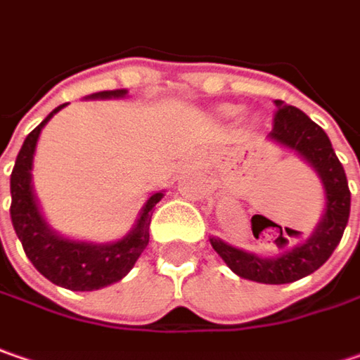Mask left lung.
<instances>
[{"mask_svg": "<svg viewBox=\"0 0 360 360\" xmlns=\"http://www.w3.org/2000/svg\"><path fill=\"white\" fill-rule=\"evenodd\" d=\"M278 106L274 129L268 139L284 149L294 150L302 161L310 165L322 183L324 210L314 231L300 243L288 248L278 256H259L211 236L213 250L221 256L231 272L240 278L259 284H290L316 272L333 256L342 238L351 213V191L345 169L330 145V139L321 127L306 117L296 106L274 101ZM282 227H280V238Z\"/></svg>", "mask_w": 360, "mask_h": 360, "instance_id": "1", "label": "left lung"}]
</instances>
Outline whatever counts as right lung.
Returning <instances> with one entry per match:
<instances>
[{
  "label": "right lung",
  "mask_w": 360,
  "mask_h": 360,
  "mask_svg": "<svg viewBox=\"0 0 360 360\" xmlns=\"http://www.w3.org/2000/svg\"><path fill=\"white\" fill-rule=\"evenodd\" d=\"M127 92L129 90L124 88L102 90L86 98L88 101L124 98ZM66 104H60L58 108H54L25 136L9 179V189H11L9 213H11L13 229L24 245L25 256L41 276H46L52 284L62 288L74 290V292H92L115 284L133 270L134 262L149 243L153 207L161 201L165 191L150 193L143 210L139 211V217L131 227V231L115 242L96 243L86 240H72L56 231L39 210L38 197L34 193V185H32V169H34V155H36L41 129Z\"/></svg>",
  "instance_id": "add662e5"
}]
</instances>
